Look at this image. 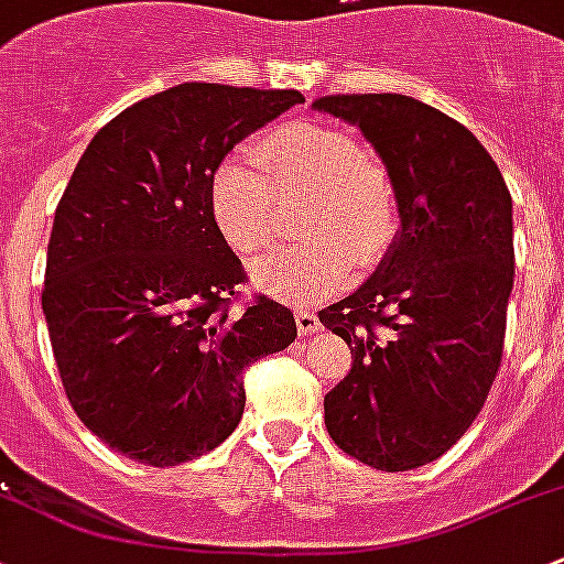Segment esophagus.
Here are the masks:
<instances>
[{
  "instance_id": "34e87169",
  "label": "esophagus",
  "mask_w": 564,
  "mask_h": 564,
  "mask_svg": "<svg viewBox=\"0 0 564 564\" xmlns=\"http://www.w3.org/2000/svg\"><path fill=\"white\" fill-rule=\"evenodd\" d=\"M294 322H297V329H300L302 337L313 335V332L322 329V322H318L316 313H311V311H297V316H294Z\"/></svg>"
}]
</instances>
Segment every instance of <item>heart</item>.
Wrapping results in <instances>:
<instances>
[{
  "instance_id": "heart-1",
  "label": "heart",
  "mask_w": 564,
  "mask_h": 564,
  "mask_svg": "<svg viewBox=\"0 0 564 564\" xmlns=\"http://www.w3.org/2000/svg\"><path fill=\"white\" fill-rule=\"evenodd\" d=\"M246 156L221 159L207 186L218 237L240 257L262 251L275 232L278 197L311 194L302 229L311 240L275 248L251 264V281L270 297L307 305L340 292L351 267H372L400 227L397 194L357 134L324 123L292 121Z\"/></svg>"
}]
</instances>
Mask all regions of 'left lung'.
Returning <instances> with one entry per match:
<instances>
[{
  "label": "left lung",
  "instance_id": "1",
  "mask_svg": "<svg viewBox=\"0 0 564 564\" xmlns=\"http://www.w3.org/2000/svg\"><path fill=\"white\" fill-rule=\"evenodd\" d=\"M313 108L361 129L400 207V229L370 281L318 311L354 357L324 397V422L354 459L413 470L465 435L500 370L511 194L476 134L419 99L335 94Z\"/></svg>",
  "mask_w": 564,
  "mask_h": 564
}]
</instances>
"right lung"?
I'll list each match as a JSON object with an SVG mask.
<instances>
[{
	"label": "right lung",
	"mask_w": 564,
	"mask_h": 564,
	"mask_svg": "<svg viewBox=\"0 0 564 564\" xmlns=\"http://www.w3.org/2000/svg\"><path fill=\"white\" fill-rule=\"evenodd\" d=\"M305 102L300 91L181 83L105 123L64 188L43 313L69 405L102 443L153 467L227 441L242 372L297 337L259 297L232 311L240 259L207 210L229 151Z\"/></svg>",
	"instance_id": "obj_1"
}]
</instances>
